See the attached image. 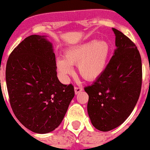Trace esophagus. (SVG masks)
<instances>
[{
	"instance_id": "esophagus-1",
	"label": "esophagus",
	"mask_w": 150,
	"mask_h": 150,
	"mask_svg": "<svg viewBox=\"0 0 150 150\" xmlns=\"http://www.w3.org/2000/svg\"><path fill=\"white\" fill-rule=\"evenodd\" d=\"M82 90H83V89H82V88H81V87H75V94L80 93H81Z\"/></svg>"
}]
</instances>
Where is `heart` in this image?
Segmentation results:
<instances>
[{
	"instance_id": "b5f03b06",
	"label": "heart",
	"mask_w": 150,
	"mask_h": 150,
	"mask_svg": "<svg viewBox=\"0 0 150 150\" xmlns=\"http://www.w3.org/2000/svg\"><path fill=\"white\" fill-rule=\"evenodd\" d=\"M110 45L106 40H92L66 50L64 58L57 60L56 67L63 78L74 72L72 66L78 65L80 75L87 81H94L104 73L108 65Z\"/></svg>"
}]
</instances>
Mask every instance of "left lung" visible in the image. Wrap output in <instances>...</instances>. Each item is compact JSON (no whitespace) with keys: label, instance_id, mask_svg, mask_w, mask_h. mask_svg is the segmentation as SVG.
<instances>
[{"label":"left lung","instance_id":"obj_1","mask_svg":"<svg viewBox=\"0 0 150 150\" xmlns=\"http://www.w3.org/2000/svg\"><path fill=\"white\" fill-rule=\"evenodd\" d=\"M112 30L116 46L114 55L104 73L84 88L89 95L87 111L92 125L102 132L118 127L128 118L142 87V60L136 46L121 32Z\"/></svg>","mask_w":150,"mask_h":150}]
</instances>
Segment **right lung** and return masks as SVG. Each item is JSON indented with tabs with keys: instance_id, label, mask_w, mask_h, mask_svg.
<instances>
[{
	"instance_id": "add662e5",
	"label": "right lung",
	"mask_w": 150,
	"mask_h": 150,
	"mask_svg": "<svg viewBox=\"0 0 150 150\" xmlns=\"http://www.w3.org/2000/svg\"><path fill=\"white\" fill-rule=\"evenodd\" d=\"M53 44L46 36L32 35L9 56L6 83L11 107L29 130L46 134L60 125L75 96L71 84L57 79Z\"/></svg>"
}]
</instances>
